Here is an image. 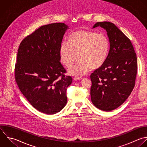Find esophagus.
<instances>
[{"label": "esophagus", "instance_id": "1", "mask_svg": "<svg viewBox=\"0 0 147 147\" xmlns=\"http://www.w3.org/2000/svg\"><path fill=\"white\" fill-rule=\"evenodd\" d=\"M83 78L81 77H74V80H82Z\"/></svg>", "mask_w": 147, "mask_h": 147}]
</instances>
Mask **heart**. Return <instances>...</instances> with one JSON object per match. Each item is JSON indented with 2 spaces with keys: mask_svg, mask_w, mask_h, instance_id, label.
I'll return each instance as SVG.
<instances>
[{
  "mask_svg": "<svg viewBox=\"0 0 147 147\" xmlns=\"http://www.w3.org/2000/svg\"><path fill=\"white\" fill-rule=\"evenodd\" d=\"M110 49L107 36L103 33L87 30H77L68 37V42L63 41L59 48L61 62L67 67H71L69 73L82 76L90 68L96 69L105 62Z\"/></svg>",
  "mask_w": 147,
  "mask_h": 147,
  "instance_id": "heart-1",
  "label": "heart"
}]
</instances>
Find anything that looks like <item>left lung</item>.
Wrapping results in <instances>:
<instances>
[{
    "label": "left lung",
    "instance_id": "obj_1",
    "mask_svg": "<svg viewBox=\"0 0 147 147\" xmlns=\"http://www.w3.org/2000/svg\"><path fill=\"white\" fill-rule=\"evenodd\" d=\"M105 29L110 49L104 64L90 75L92 103L110 111L121 106L131 94L137 72V56L130 40L113 23H96L93 28Z\"/></svg>",
    "mask_w": 147,
    "mask_h": 147
}]
</instances>
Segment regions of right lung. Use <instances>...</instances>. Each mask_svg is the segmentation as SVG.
I'll return each instance as SVG.
<instances>
[{
    "mask_svg": "<svg viewBox=\"0 0 147 147\" xmlns=\"http://www.w3.org/2000/svg\"><path fill=\"white\" fill-rule=\"evenodd\" d=\"M67 29L64 23L42 26L22 41L18 51L17 85L33 107L47 114L65 107L67 88L72 82L60 61L59 48Z\"/></svg>",
    "mask_w": 147,
    "mask_h": 147,
    "instance_id": "right-lung-1",
    "label": "right lung"
}]
</instances>
